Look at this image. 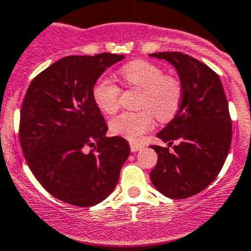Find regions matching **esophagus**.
<instances>
[{"label": "esophagus", "mask_w": 251, "mask_h": 251, "mask_svg": "<svg viewBox=\"0 0 251 251\" xmlns=\"http://www.w3.org/2000/svg\"><path fill=\"white\" fill-rule=\"evenodd\" d=\"M130 148H131V151H140V149L143 148V146H142V144H140V143H135V142H131Z\"/></svg>", "instance_id": "34e87169"}]
</instances>
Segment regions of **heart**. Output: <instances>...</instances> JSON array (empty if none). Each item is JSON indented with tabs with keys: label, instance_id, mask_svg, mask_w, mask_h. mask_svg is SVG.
<instances>
[{
	"label": "heart",
	"instance_id": "1",
	"mask_svg": "<svg viewBox=\"0 0 251 251\" xmlns=\"http://www.w3.org/2000/svg\"><path fill=\"white\" fill-rule=\"evenodd\" d=\"M127 88L141 90L137 111H125L110 121L114 135L130 141H138L142 135L151 131L155 116L160 121L173 119L178 110L183 88L178 77L164 74L163 68L148 60H133L124 65L119 72ZM121 88L108 76H100L92 87V100L97 108L107 115H113L120 108Z\"/></svg>",
	"mask_w": 251,
	"mask_h": 251
}]
</instances>
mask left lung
Listing matches in <instances>:
<instances>
[{"label": "left lung", "instance_id": "left-lung-1", "mask_svg": "<svg viewBox=\"0 0 251 251\" xmlns=\"http://www.w3.org/2000/svg\"><path fill=\"white\" fill-rule=\"evenodd\" d=\"M176 68L183 95L173 120L158 133L173 151L151 148L158 161L151 183L171 199H186L206 188L221 171L232 142V119L219 75L181 52L153 53Z\"/></svg>", "mask_w": 251, "mask_h": 251}]
</instances>
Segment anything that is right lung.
Listing matches in <instances>:
<instances>
[{"mask_svg":"<svg viewBox=\"0 0 251 251\" xmlns=\"http://www.w3.org/2000/svg\"><path fill=\"white\" fill-rule=\"evenodd\" d=\"M124 57L69 55L36 75L27 87L20 109V146L37 181L59 201L92 206L118 183L130 147L120 136L105 137L108 126L93 102L92 87Z\"/></svg>","mask_w":251,"mask_h":251,"instance_id":"obj_1","label":"right lung"}]
</instances>
